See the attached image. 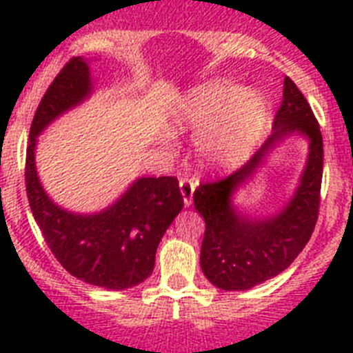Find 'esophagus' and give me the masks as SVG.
<instances>
[{
	"instance_id": "1",
	"label": "esophagus",
	"mask_w": 353,
	"mask_h": 353,
	"mask_svg": "<svg viewBox=\"0 0 353 353\" xmlns=\"http://www.w3.org/2000/svg\"><path fill=\"white\" fill-rule=\"evenodd\" d=\"M180 187V192H182V198H183V205L185 207H189V205L192 203V194H194V182H191V180H180L179 183Z\"/></svg>"
}]
</instances>
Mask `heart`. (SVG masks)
I'll return each instance as SVG.
<instances>
[{
  "mask_svg": "<svg viewBox=\"0 0 353 353\" xmlns=\"http://www.w3.org/2000/svg\"><path fill=\"white\" fill-rule=\"evenodd\" d=\"M173 127L199 134L196 150L208 166H235L258 145L269 104L258 90L214 79L187 93L173 111Z\"/></svg>",
  "mask_w": 353,
  "mask_h": 353,
  "instance_id": "obj_1",
  "label": "heart"
}]
</instances>
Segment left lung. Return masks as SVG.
I'll return each mask as SVG.
<instances>
[{
    "label": "left lung",
    "mask_w": 353,
    "mask_h": 353,
    "mask_svg": "<svg viewBox=\"0 0 353 353\" xmlns=\"http://www.w3.org/2000/svg\"><path fill=\"white\" fill-rule=\"evenodd\" d=\"M308 139V159L299 185L281 211L251 218L232 205V196L263 165L264 159L290 135ZM323 173V139L311 105L286 77L283 102L272 134L244 166L194 191V207L205 219L199 265L214 286L228 292L249 290L288 269L310 242L318 219Z\"/></svg>",
    "instance_id": "8db88e82"
}]
</instances>
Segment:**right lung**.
<instances>
[{"label": "right lung", "instance_id": "right-lung-1", "mask_svg": "<svg viewBox=\"0 0 353 353\" xmlns=\"http://www.w3.org/2000/svg\"><path fill=\"white\" fill-rule=\"evenodd\" d=\"M93 90L90 60L77 56L42 97L26 150L28 201L49 249L68 274L105 290H125L154 272L159 242L182 210L183 198L174 176H141L113 205L95 214L68 212L49 198L37 173V138Z\"/></svg>", "mask_w": 353, "mask_h": 353}]
</instances>
